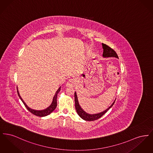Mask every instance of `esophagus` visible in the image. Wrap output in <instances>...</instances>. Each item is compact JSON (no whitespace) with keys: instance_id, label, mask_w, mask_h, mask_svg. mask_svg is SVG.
<instances>
[{"instance_id":"obj_1","label":"esophagus","mask_w":153,"mask_h":153,"mask_svg":"<svg viewBox=\"0 0 153 153\" xmlns=\"http://www.w3.org/2000/svg\"><path fill=\"white\" fill-rule=\"evenodd\" d=\"M74 84H75L74 81L72 79V80H69V81L67 82V83H66V86L67 87L69 88L73 87L74 86Z\"/></svg>"}]
</instances>
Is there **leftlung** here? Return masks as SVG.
Returning a JSON list of instances; mask_svg holds the SVG:
<instances>
[{"mask_svg":"<svg viewBox=\"0 0 153 153\" xmlns=\"http://www.w3.org/2000/svg\"><path fill=\"white\" fill-rule=\"evenodd\" d=\"M102 49H103L102 57H114L118 58V56H117V53L115 52V51L113 49L110 48L109 46L104 44H102ZM74 101H75V108H76V111L77 112L78 115L82 119H84V120H85L86 121H94V120H97V119H99L104 114H105L109 110V108H111L112 107V105H114V104L115 103V101H114V102L112 104V105L109 107L108 108H107L106 110H105L104 111L102 112L101 113L91 115V114H87V112H85L83 109L81 108L80 104L79 103L77 96L76 92L74 93Z\"/></svg>","mask_w":153,"mask_h":153,"instance_id":"1","label":"left lung"}]
</instances>
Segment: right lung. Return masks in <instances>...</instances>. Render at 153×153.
Instances as JSON below:
<instances>
[{
	"mask_svg": "<svg viewBox=\"0 0 153 153\" xmlns=\"http://www.w3.org/2000/svg\"><path fill=\"white\" fill-rule=\"evenodd\" d=\"M60 90H61V87L58 88V89L57 91L56 94L54 96V97H53V102H52L51 105L48 108H47L46 109H44V110H41V111H36V110H34V109L30 108L26 104V103L24 102V101L23 100V99L21 98V96H20L19 94V92L18 91V88H17V92H18V95L19 96V98L22 100V102L24 104L25 106L26 107V108L29 110V111H30L31 114H33L34 115H36V116H38V117H46V116L49 115L56 108L57 104V94H58V92L60 91Z\"/></svg>",
	"mask_w": 153,
	"mask_h": 153,
	"instance_id": "1",
	"label": "right lung"
}]
</instances>
